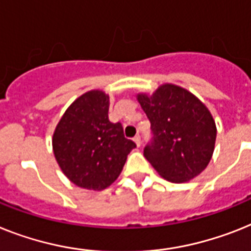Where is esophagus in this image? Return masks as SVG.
Returning a JSON list of instances; mask_svg holds the SVG:
<instances>
[{"label": "esophagus", "mask_w": 251, "mask_h": 251, "mask_svg": "<svg viewBox=\"0 0 251 251\" xmlns=\"http://www.w3.org/2000/svg\"><path fill=\"white\" fill-rule=\"evenodd\" d=\"M133 141H134V142H136V145H137L138 148H140V146H141V137H140V134H136V136H134V138H133Z\"/></svg>", "instance_id": "34e87169"}]
</instances>
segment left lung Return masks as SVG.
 <instances>
[{
    "label": "left lung",
    "mask_w": 251,
    "mask_h": 251,
    "mask_svg": "<svg viewBox=\"0 0 251 251\" xmlns=\"http://www.w3.org/2000/svg\"><path fill=\"white\" fill-rule=\"evenodd\" d=\"M136 97L154 134L144 155L155 171L173 183L188 182L200 175L212 159L217 138L215 122L205 103L172 83Z\"/></svg>",
    "instance_id": "8db88e82"
}]
</instances>
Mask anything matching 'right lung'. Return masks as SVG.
<instances>
[{"label":"right lung","instance_id":"add662e5","mask_svg":"<svg viewBox=\"0 0 251 251\" xmlns=\"http://www.w3.org/2000/svg\"><path fill=\"white\" fill-rule=\"evenodd\" d=\"M109 105L103 91H88L70 103L53 130L56 161L78 187L93 191L109 187L136 148L124 137L122 124L109 121Z\"/></svg>","mask_w":251,"mask_h":251}]
</instances>
